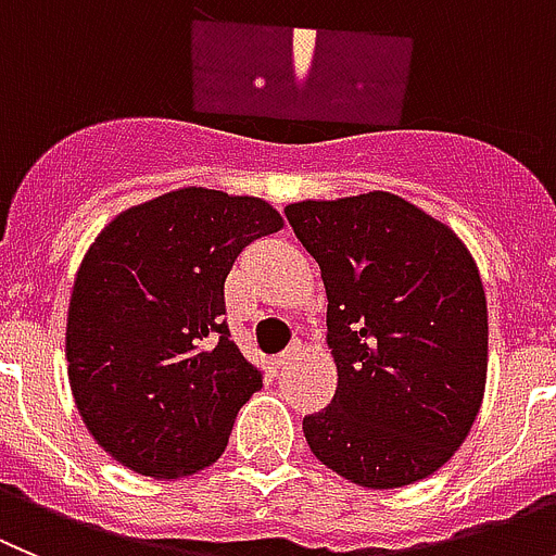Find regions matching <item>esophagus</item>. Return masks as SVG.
<instances>
[{
    "mask_svg": "<svg viewBox=\"0 0 556 556\" xmlns=\"http://www.w3.org/2000/svg\"><path fill=\"white\" fill-rule=\"evenodd\" d=\"M296 357H299V346H290V349H285L282 354H277V357H274V365H277V368H285V365H290Z\"/></svg>",
    "mask_w": 556,
    "mask_h": 556,
    "instance_id": "34e87169",
    "label": "esophagus"
}]
</instances>
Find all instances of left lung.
<instances>
[{"instance_id":"obj_1","label":"left lung","mask_w":556,"mask_h":556,"mask_svg":"<svg viewBox=\"0 0 556 556\" xmlns=\"http://www.w3.org/2000/svg\"><path fill=\"white\" fill-rule=\"evenodd\" d=\"M321 268L338 390L304 415L315 457L359 488L427 479L468 438L488 379V302L471 252L388 191L285 207Z\"/></svg>"}]
</instances>
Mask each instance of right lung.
I'll return each mask as SVG.
<instances>
[{"label": "right lung", "mask_w": 556, "mask_h": 556, "mask_svg": "<svg viewBox=\"0 0 556 556\" xmlns=\"http://www.w3.org/2000/svg\"><path fill=\"white\" fill-rule=\"evenodd\" d=\"M282 229L263 199L179 188L124 210L79 263L66 324L74 404L129 471L191 477L227 448L263 388L224 321V282L252 241Z\"/></svg>", "instance_id": "obj_1"}]
</instances>
